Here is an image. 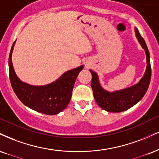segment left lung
Segmentation results:
<instances>
[{"mask_svg": "<svg viewBox=\"0 0 159 159\" xmlns=\"http://www.w3.org/2000/svg\"><path fill=\"white\" fill-rule=\"evenodd\" d=\"M135 37L146 54L147 66L144 75L140 81L131 87L110 92L101 86L98 74L89 70L92 74L91 87L95 101L100 107L110 112H121L131 108L142 99L147 91L151 78L150 52L144 40L141 37L136 27L134 29Z\"/></svg>", "mask_w": 159, "mask_h": 159, "instance_id": "1", "label": "left lung"}]
</instances>
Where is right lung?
Returning <instances> with one entry per match:
<instances>
[{"mask_svg":"<svg viewBox=\"0 0 159 159\" xmlns=\"http://www.w3.org/2000/svg\"><path fill=\"white\" fill-rule=\"evenodd\" d=\"M15 41L11 48L9 58V73L15 93L25 106L41 113L57 115L67 107L77 76L84 65L65 72L55 81L48 84L35 86L22 81L15 73L12 55Z\"/></svg>","mask_w":159,"mask_h":159,"instance_id":"add662e5","label":"right lung"}]
</instances>
